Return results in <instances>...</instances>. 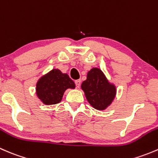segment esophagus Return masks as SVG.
Wrapping results in <instances>:
<instances>
[{"mask_svg": "<svg viewBox=\"0 0 158 158\" xmlns=\"http://www.w3.org/2000/svg\"><path fill=\"white\" fill-rule=\"evenodd\" d=\"M75 83H76V87H77V88H79V87H80L81 81L79 80V79H78V80L75 81Z\"/></svg>", "mask_w": 158, "mask_h": 158, "instance_id": "obj_1", "label": "esophagus"}]
</instances>
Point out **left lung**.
I'll list each match as a JSON object with an SVG mask.
<instances>
[{
  "label": "left lung",
  "mask_w": 158,
  "mask_h": 158,
  "mask_svg": "<svg viewBox=\"0 0 158 158\" xmlns=\"http://www.w3.org/2000/svg\"><path fill=\"white\" fill-rule=\"evenodd\" d=\"M89 104L97 110H105L112 103L116 95V86L111 83L99 68L94 67L87 73L81 85Z\"/></svg>",
  "instance_id": "obj_1"
}]
</instances>
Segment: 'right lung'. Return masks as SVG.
Segmentation results:
<instances>
[{
  "label": "right lung",
  "mask_w": 158,
  "mask_h": 158,
  "mask_svg": "<svg viewBox=\"0 0 158 158\" xmlns=\"http://www.w3.org/2000/svg\"><path fill=\"white\" fill-rule=\"evenodd\" d=\"M75 88L76 85L69 75L63 73L58 69H52L37 81L36 93L44 105L50 106L61 102L66 89Z\"/></svg>",
  "instance_id": "obj_1"
}]
</instances>
